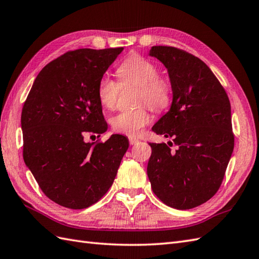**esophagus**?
I'll list each match as a JSON object with an SVG mask.
<instances>
[{"mask_svg": "<svg viewBox=\"0 0 259 259\" xmlns=\"http://www.w3.org/2000/svg\"><path fill=\"white\" fill-rule=\"evenodd\" d=\"M139 142V140L137 138H132V137H130L129 138V143L131 144V145H135V144H137Z\"/></svg>", "mask_w": 259, "mask_h": 259, "instance_id": "34e87169", "label": "esophagus"}]
</instances>
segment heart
I'll list each match as a JSON object with an SVG mask.
<instances>
[{"mask_svg": "<svg viewBox=\"0 0 259 259\" xmlns=\"http://www.w3.org/2000/svg\"><path fill=\"white\" fill-rule=\"evenodd\" d=\"M118 75L120 84L139 86V103L148 104L150 107L160 111L166 108L170 102V86L166 79L158 77L157 66L141 56L132 55L119 65ZM120 84L109 75H103L97 85V98L104 108L115 107ZM147 107L118 112L111 118V127L116 132L136 137L150 122Z\"/></svg>", "mask_w": 259, "mask_h": 259, "instance_id": "1", "label": "heart"}]
</instances>
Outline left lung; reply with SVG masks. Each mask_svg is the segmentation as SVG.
Masks as SVG:
<instances>
[{
	"mask_svg": "<svg viewBox=\"0 0 259 259\" xmlns=\"http://www.w3.org/2000/svg\"><path fill=\"white\" fill-rule=\"evenodd\" d=\"M149 56L167 69L173 102L152 131L171 142L150 143L148 176L153 193L171 208L198 207L220 188L234 148L231 105L223 86L200 59L167 46Z\"/></svg>",
	"mask_w": 259,
	"mask_h": 259,
	"instance_id": "1",
	"label": "left lung"
}]
</instances>
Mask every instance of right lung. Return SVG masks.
Instances as JSON below:
<instances>
[{
    "label": "right lung",
    "instance_id": "1",
    "mask_svg": "<svg viewBox=\"0 0 259 259\" xmlns=\"http://www.w3.org/2000/svg\"><path fill=\"white\" fill-rule=\"evenodd\" d=\"M123 50L77 49L39 72L22 110L23 156L42 193L69 209H85L114 183L129 148L112 135L85 142L89 132L104 134L107 122L97 98L98 81Z\"/></svg>",
    "mask_w": 259,
    "mask_h": 259
}]
</instances>
